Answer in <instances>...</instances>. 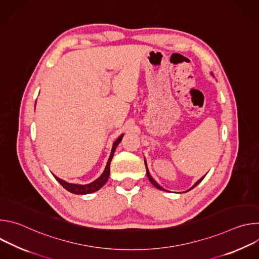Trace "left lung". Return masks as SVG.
<instances>
[{"mask_svg": "<svg viewBox=\"0 0 259 259\" xmlns=\"http://www.w3.org/2000/svg\"><path fill=\"white\" fill-rule=\"evenodd\" d=\"M211 75L213 76V73H212V72H211ZM144 164H145V168H146V175H147V178H149V179H150V181L152 182V184H153V186H154L155 188H157V189L161 190V191H165V192H167V191H166L165 189H163V188H162V187L160 186V184H159V183H158V182H157V181H156V180H155V179H154V178L152 177V175H151V173H150V171H149V168H147V165H146V162H145V160H144ZM205 176H206V175H204V176H203L202 178H200V179H199V180H198V181H197V182H196V183L194 184V186H193V187H192V188H191L190 190H188L187 192H189V191H191L192 189H194L195 187H197V186H198V184H199V183H200V182H201V181H202V180L204 179V177H205Z\"/></svg>", "mask_w": 259, "mask_h": 259, "instance_id": "left-lung-1", "label": "left lung"}]
</instances>
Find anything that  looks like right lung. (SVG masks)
Returning <instances> with one entry per match:
<instances>
[{"mask_svg": "<svg viewBox=\"0 0 259 259\" xmlns=\"http://www.w3.org/2000/svg\"><path fill=\"white\" fill-rule=\"evenodd\" d=\"M35 107V105H34ZM124 134H121L120 137L114 142L113 144V147H112V152H110V155H109V158L107 160V163H106V166L102 172V174L97 178L95 179L94 181L88 183V184H76V183H69L63 179H60L59 177L55 176L53 174V176L55 177V179L61 184V186L68 192L72 193V194H76V195H87V194H92L98 190H100L104 184L107 182V179L109 177V173H110V169H109V165H110V162H112V159L114 157V154L116 152V149L117 146L119 145V143L121 142L122 138H123Z\"/></svg>", "mask_w": 259, "mask_h": 259, "instance_id": "add662e5", "label": "right lung"}]
</instances>
